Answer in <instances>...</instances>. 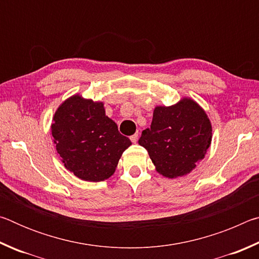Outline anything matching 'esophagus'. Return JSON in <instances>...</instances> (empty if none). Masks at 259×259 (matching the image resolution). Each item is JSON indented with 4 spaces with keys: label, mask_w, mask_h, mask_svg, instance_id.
Returning a JSON list of instances; mask_svg holds the SVG:
<instances>
[{
    "label": "esophagus",
    "mask_w": 259,
    "mask_h": 259,
    "mask_svg": "<svg viewBox=\"0 0 259 259\" xmlns=\"http://www.w3.org/2000/svg\"><path fill=\"white\" fill-rule=\"evenodd\" d=\"M130 139H131V142H133V143H137L138 142V134H135V135L131 136Z\"/></svg>",
    "instance_id": "1"
}]
</instances>
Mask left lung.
Here are the masks:
<instances>
[{"mask_svg": "<svg viewBox=\"0 0 259 259\" xmlns=\"http://www.w3.org/2000/svg\"><path fill=\"white\" fill-rule=\"evenodd\" d=\"M212 128L198 103L183 98L172 106H156L151 128L138 140L145 147L156 171L166 178L190 174L211 144Z\"/></svg>", "mask_w": 259, "mask_h": 259, "instance_id": "left-lung-1", "label": "left lung"}]
</instances>
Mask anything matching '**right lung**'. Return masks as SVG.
<instances>
[{
	"label": "right lung",
	"instance_id": "1",
	"mask_svg": "<svg viewBox=\"0 0 259 259\" xmlns=\"http://www.w3.org/2000/svg\"><path fill=\"white\" fill-rule=\"evenodd\" d=\"M51 133L65 168L88 182L112 176L131 145L115 122L105 114L104 104L74 95L55 113Z\"/></svg>",
	"mask_w": 259,
	"mask_h": 259
}]
</instances>
